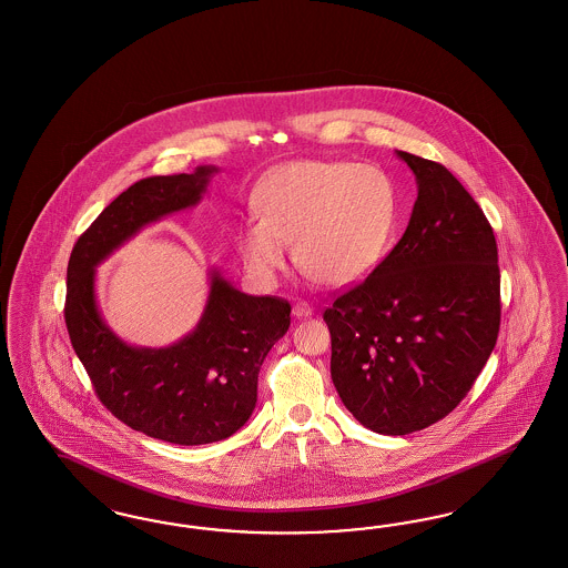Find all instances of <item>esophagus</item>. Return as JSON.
I'll return each mask as SVG.
<instances>
[{"label": "esophagus", "instance_id": "esophagus-1", "mask_svg": "<svg viewBox=\"0 0 568 568\" xmlns=\"http://www.w3.org/2000/svg\"><path fill=\"white\" fill-rule=\"evenodd\" d=\"M292 313H294L295 318H306L311 317L315 311H313V306L306 304V302H295Z\"/></svg>", "mask_w": 568, "mask_h": 568}]
</instances>
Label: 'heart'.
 <instances>
[{
  "instance_id": "b5f03b06",
  "label": "heart",
  "mask_w": 568,
  "mask_h": 568,
  "mask_svg": "<svg viewBox=\"0 0 568 568\" xmlns=\"http://www.w3.org/2000/svg\"><path fill=\"white\" fill-rule=\"evenodd\" d=\"M257 215L239 230L253 276L271 281L294 243L300 271L327 287L353 285L386 255L399 199L378 166L348 160H302L271 171L255 190Z\"/></svg>"
}]
</instances>
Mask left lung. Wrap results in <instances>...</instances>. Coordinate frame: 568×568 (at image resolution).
<instances>
[{"mask_svg":"<svg viewBox=\"0 0 568 568\" xmlns=\"http://www.w3.org/2000/svg\"><path fill=\"white\" fill-rule=\"evenodd\" d=\"M397 156L418 185L408 227L323 313L342 404L383 435L448 416L488 362L500 325L499 253L484 211L444 164Z\"/></svg>","mask_w":568,"mask_h":568,"instance_id":"left-lung-1","label":"left lung"}]
</instances>
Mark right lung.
Here are the masks:
<instances>
[{"label":"right lung","instance_id":"right-lung-1","mask_svg":"<svg viewBox=\"0 0 568 568\" xmlns=\"http://www.w3.org/2000/svg\"><path fill=\"white\" fill-rule=\"evenodd\" d=\"M213 173L196 166L133 183L78 239L68 264L69 338L97 397L131 429L180 446L226 439L250 420L260 367L290 329L292 306L243 294L211 271L203 315L187 336L164 348L131 346L101 317L94 274L141 227L201 203Z\"/></svg>","mask_w":568,"mask_h":568}]
</instances>
